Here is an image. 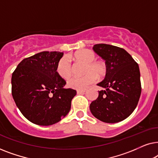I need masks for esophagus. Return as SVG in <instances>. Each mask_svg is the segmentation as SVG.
Listing matches in <instances>:
<instances>
[{"mask_svg": "<svg viewBox=\"0 0 158 158\" xmlns=\"http://www.w3.org/2000/svg\"><path fill=\"white\" fill-rule=\"evenodd\" d=\"M85 90H85V89H83V90H77V94H84V93L85 92Z\"/></svg>", "mask_w": 158, "mask_h": 158, "instance_id": "34e87169", "label": "esophagus"}]
</instances>
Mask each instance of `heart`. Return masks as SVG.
<instances>
[{"mask_svg":"<svg viewBox=\"0 0 158 158\" xmlns=\"http://www.w3.org/2000/svg\"><path fill=\"white\" fill-rule=\"evenodd\" d=\"M76 61L85 64L84 68L85 75L82 77H73L68 81V87L73 89L83 90L88 85L94 83L98 77H102L106 73L107 67L104 62L101 60L95 61L96 55L89 49H81L70 56ZM58 75L62 78L67 79L72 73V68L70 60L63 57L58 62L57 66Z\"/></svg>","mask_w":158,"mask_h":158,"instance_id":"b5f03b06","label":"heart"}]
</instances>
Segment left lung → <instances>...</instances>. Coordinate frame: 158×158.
<instances>
[{
    "label": "left lung",
    "mask_w": 158,
    "mask_h": 158,
    "mask_svg": "<svg viewBox=\"0 0 158 158\" xmlns=\"http://www.w3.org/2000/svg\"><path fill=\"white\" fill-rule=\"evenodd\" d=\"M95 52L105 60L107 67L105 78L90 110L101 122L116 123L127 118L137 107L141 95L140 72L132 57L120 47L106 44H95Z\"/></svg>",
    "instance_id": "obj_1"
}]
</instances>
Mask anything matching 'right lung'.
<instances>
[{"label":"right lung","instance_id":"obj_1","mask_svg":"<svg viewBox=\"0 0 158 158\" xmlns=\"http://www.w3.org/2000/svg\"><path fill=\"white\" fill-rule=\"evenodd\" d=\"M60 52H42L25 58L12 74L13 98L30 122L49 126L70 111L76 90L64 88L66 82L57 72Z\"/></svg>","mask_w":158,"mask_h":158}]
</instances>
